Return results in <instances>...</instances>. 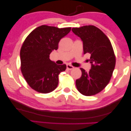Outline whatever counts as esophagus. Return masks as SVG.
<instances>
[{
  "label": "esophagus",
  "mask_w": 131,
  "mask_h": 131,
  "mask_svg": "<svg viewBox=\"0 0 131 131\" xmlns=\"http://www.w3.org/2000/svg\"><path fill=\"white\" fill-rule=\"evenodd\" d=\"M74 67H73V66H71L70 65V64H67V68L68 70H71L73 69Z\"/></svg>",
  "instance_id": "1"
}]
</instances>
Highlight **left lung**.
Here are the masks:
<instances>
[{"instance_id": "left-lung-1", "label": "left lung", "mask_w": 131, "mask_h": 131, "mask_svg": "<svg viewBox=\"0 0 131 131\" xmlns=\"http://www.w3.org/2000/svg\"><path fill=\"white\" fill-rule=\"evenodd\" d=\"M72 31L83 42V53L91 54V70L83 68L81 78L76 80L78 91L85 96H92L104 89L112 76L115 57L111 43L103 32L93 25L72 28Z\"/></svg>"}]
</instances>
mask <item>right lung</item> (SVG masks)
<instances>
[{"instance_id":"1","label":"right lung","mask_w":131,"mask_h":131,"mask_svg":"<svg viewBox=\"0 0 131 131\" xmlns=\"http://www.w3.org/2000/svg\"><path fill=\"white\" fill-rule=\"evenodd\" d=\"M71 29L41 25L25 39L20 50L21 70L32 89L48 93L57 88L59 75L66 70V65H57L50 60L49 56L51 51L57 50L60 40Z\"/></svg>"}]
</instances>
